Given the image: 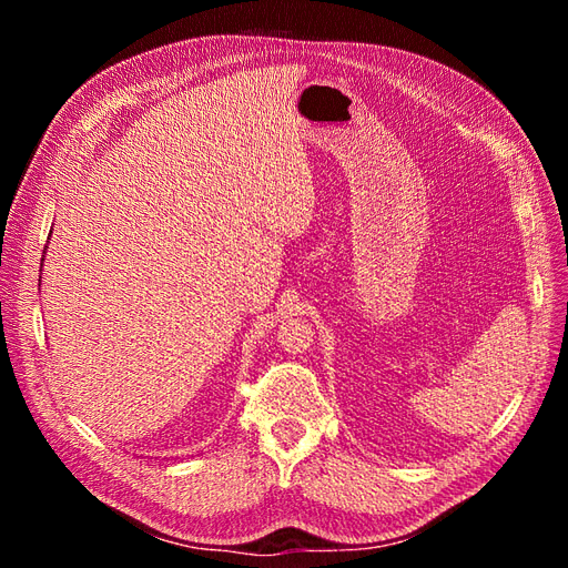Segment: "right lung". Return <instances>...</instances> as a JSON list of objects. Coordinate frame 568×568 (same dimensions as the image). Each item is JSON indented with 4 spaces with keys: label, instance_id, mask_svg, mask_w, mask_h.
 I'll return each instance as SVG.
<instances>
[{
    "label": "right lung",
    "instance_id": "add662e5",
    "mask_svg": "<svg viewBox=\"0 0 568 568\" xmlns=\"http://www.w3.org/2000/svg\"><path fill=\"white\" fill-rule=\"evenodd\" d=\"M42 261H44V257H42Z\"/></svg>",
    "mask_w": 568,
    "mask_h": 568
}]
</instances>
